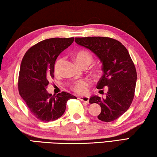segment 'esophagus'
I'll return each instance as SVG.
<instances>
[{"mask_svg": "<svg viewBox=\"0 0 157 157\" xmlns=\"http://www.w3.org/2000/svg\"><path fill=\"white\" fill-rule=\"evenodd\" d=\"M79 99L86 103H89V98L88 96H81L79 98Z\"/></svg>", "mask_w": 157, "mask_h": 157, "instance_id": "1", "label": "esophagus"}]
</instances>
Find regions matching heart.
<instances>
[{
    "label": "heart",
    "mask_w": 157,
    "mask_h": 157,
    "mask_svg": "<svg viewBox=\"0 0 157 157\" xmlns=\"http://www.w3.org/2000/svg\"><path fill=\"white\" fill-rule=\"evenodd\" d=\"M75 62L81 67L84 66H89L93 62V57L90 53L86 50H79L77 51L74 55ZM63 62L62 58L58 59L55 62L54 67V73L55 75H59L60 72V68ZM101 74V68H96L92 71L91 75L94 78H98ZM89 86V82L86 80H79L74 82L71 86L73 91L78 94H84L86 92L87 87Z\"/></svg>",
    "instance_id": "heart-1"
}]
</instances>
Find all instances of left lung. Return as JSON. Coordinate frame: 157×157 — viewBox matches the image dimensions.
<instances>
[{"instance_id":"1","label":"left lung","mask_w":157,"mask_h":157,"mask_svg":"<svg viewBox=\"0 0 157 157\" xmlns=\"http://www.w3.org/2000/svg\"><path fill=\"white\" fill-rule=\"evenodd\" d=\"M75 41L99 58L103 75L96 87L99 89L108 87L105 98L93 95L89 103L100 105L99 120L104 122L116 120L129 108L136 88V70L128 50L120 41L109 37H75Z\"/></svg>"}]
</instances>
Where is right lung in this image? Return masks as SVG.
<instances>
[{
	"mask_svg": "<svg viewBox=\"0 0 157 157\" xmlns=\"http://www.w3.org/2000/svg\"><path fill=\"white\" fill-rule=\"evenodd\" d=\"M74 41L71 38H51L32 46L23 57L18 75V92L31 113L41 121H55L66 110L69 99L77 98L62 91L48 94L49 80L54 78L55 61Z\"/></svg>",
	"mask_w": 157,
	"mask_h": 157,
	"instance_id": "right-lung-1",
	"label": "right lung"
}]
</instances>
